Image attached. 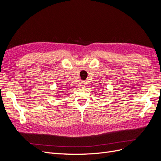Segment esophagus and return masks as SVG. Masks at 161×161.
<instances>
[{
	"instance_id": "obj_1",
	"label": "esophagus",
	"mask_w": 161,
	"mask_h": 161,
	"mask_svg": "<svg viewBox=\"0 0 161 161\" xmlns=\"http://www.w3.org/2000/svg\"><path fill=\"white\" fill-rule=\"evenodd\" d=\"M86 83H85V82H81V83L80 84V86L81 87H83V86H85L86 85H85Z\"/></svg>"
}]
</instances>
